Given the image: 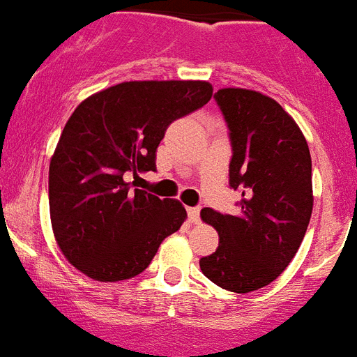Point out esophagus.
Wrapping results in <instances>:
<instances>
[{"mask_svg": "<svg viewBox=\"0 0 357 357\" xmlns=\"http://www.w3.org/2000/svg\"><path fill=\"white\" fill-rule=\"evenodd\" d=\"M187 212H188V220L192 221V223H197V221H199V212H202L199 206H190V208H187Z\"/></svg>", "mask_w": 357, "mask_h": 357, "instance_id": "1", "label": "esophagus"}]
</instances>
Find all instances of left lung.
Here are the masks:
<instances>
[{
  "instance_id": "1",
  "label": "left lung",
  "mask_w": 357,
  "mask_h": 357,
  "mask_svg": "<svg viewBox=\"0 0 357 357\" xmlns=\"http://www.w3.org/2000/svg\"><path fill=\"white\" fill-rule=\"evenodd\" d=\"M214 100L229 127V185L241 192V211L203 208L220 247L199 266L221 289L247 294L272 283L303 241L314 203L312 161L296 121L272 98L221 89Z\"/></svg>"
}]
</instances>
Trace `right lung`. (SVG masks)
Listing matches in <instances>:
<instances>
[{"mask_svg": "<svg viewBox=\"0 0 357 357\" xmlns=\"http://www.w3.org/2000/svg\"><path fill=\"white\" fill-rule=\"evenodd\" d=\"M211 98L206 82H125L77 105L49 169L54 236L77 271L96 281L130 280L179 230L185 206L132 188L127 178L155 172L170 123Z\"/></svg>", "mask_w": 357, "mask_h": 357, "instance_id": "add662e5", "label": "right lung"}]
</instances>
